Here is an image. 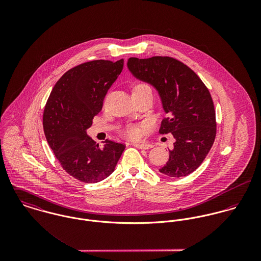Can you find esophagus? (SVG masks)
<instances>
[{
    "label": "esophagus",
    "mask_w": 261,
    "mask_h": 261,
    "mask_svg": "<svg viewBox=\"0 0 261 261\" xmlns=\"http://www.w3.org/2000/svg\"><path fill=\"white\" fill-rule=\"evenodd\" d=\"M136 148L138 149H150L152 147L151 144H148V143H141V144H133Z\"/></svg>",
    "instance_id": "34e87169"
}]
</instances>
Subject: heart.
<instances>
[{"mask_svg":"<svg viewBox=\"0 0 261 261\" xmlns=\"http://www.w3.org/2000/svg\"><path fill=\"white\" fill-rule=\"evenodd\" d=\"M146 86H149V85L143 83V84L137 85L136 88H141V87H146ZM123 134H124V136H125L126 138L135 140V139H139V138L141 137V129H140L139 127H136V126H128V127H126V128L124 129Z\"/></svg>","mask_w":261,"mask_h":261,"instance_id":"obj_1","label":"heart"}]
</instances>
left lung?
Masks as SVG:
<instances>
[{
	"mask_svg": "<svg viewBox=\"0 0 261 261\" xmlns=\"http://www.w3.org/2000/svg\"><path fill=\"white\" fill-rule=\"evenodd\" d=\"M127 67L158 90L168 114L159 132L171 133L175 143L159 171L172 178L188 176L203 163L216 137V114L208 88L186 64L169 56L130 57Z\"/></svg>",
	"mask_w": 261,
	"mask_h": 261,
	"instance_id": "1",
	"label": "left lung"
}]
</instances>
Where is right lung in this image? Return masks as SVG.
Segmentation results:
<instances>
[{
  "instance_id": "1",
  "label": "right lung",
  "mask_w": 261,
  "mask_h": 261,
  "mask_svg": "<svg viewBox=\"0 0 261 261\" xmlns=\"http://www.w3.org/2000/svg\"><path fill=\"white\" fill-rule=\"evenodd\" d=\"M122 68L123 59L79 64L61 76L46 102L43 127L48 145L65 172L83 183L108 178L125 149L110 140L100 148L86 134Z\"/></svg>"
}]
</instances>
